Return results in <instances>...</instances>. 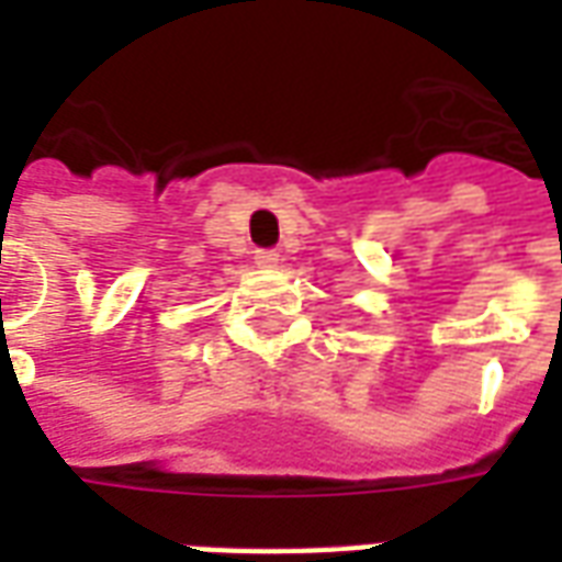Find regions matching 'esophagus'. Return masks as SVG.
Masks as SVG:
<instances>
[{
  "mask_svg": "<svg viewBox=\"0 0 562 562\" xmlns=\"http://www.w3.org/2000/svg\"><path fill=\"white\" fill-rule=\"evenodd\" d=\"M280 252L277 249H256V265L258 268H277Z\"/></svg>",
  "mask_w": 562,
  "mask_h": 562,
  "instance_id": "34e87169",
  "label": "esophagus"
}]
</instances>
